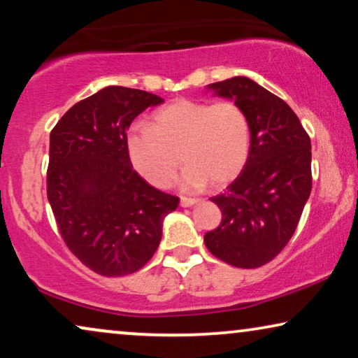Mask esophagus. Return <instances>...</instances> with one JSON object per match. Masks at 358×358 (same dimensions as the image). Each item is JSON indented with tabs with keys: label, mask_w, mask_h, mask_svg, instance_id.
Masks as SVG:
<instances>
[{
	"label": "esophagus",
	"mask_w": 358,
	"mask_h": 358,
	"mask_svg": "<svg viewBox=\"0 0 358 358\" xmlns=\"http://www.w3.org/2000/svg\"><path fill=\"white\" fill-rule=\"evenodd\" d=\"M199 199L192 197H180V207H192L194 203H197Z\"/></svg>",
	"instance_id": "obj_1"
}]
</instances>
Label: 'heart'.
<instances>
[{
	"instance_id": "b5f03b06",
	"label": "heart",
	"mask_w": 358,
	"mask_h": 358,
	"mask_svg": "<svg viewBox=\"0 0 358 358\" xmlns=\"http://www.w3.org/2000/svg\"><path fill=\"white\" fill-rule=\"evenodd\" d=\"M125 145L131 166L150 185L168 187L182 159L187 168L180 185L199 190L208 182L227 184L241 173L251 146V127L233 101L210 104L179 99L156 110L151 127H134Z\"/></svg>"
}]
</instances>
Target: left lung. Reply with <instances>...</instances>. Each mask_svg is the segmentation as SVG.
I'll use <instances>...</instances> for the list:
<instances>
[{"label":"left lung","instance_id":"8db88e82","mask_svg":"<svg viewBox=\"0 0 358 358\" xmlns=\"http://www.w3.org/2000/svg\"><path fill=\"white\" fill-rule=\"evenodd\" d=\"M244 110L251 127L246 164L212 197L222 223L203 236L220 261L241 268L271 262L295 233L311 194V141L280 97L244 76L208 85Z\"/></svg>","mask_w":358,"mask_h":358}]
</instances>
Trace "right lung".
<instances>
[{
	"mask_svg": "<svg viewBox=\"0 0 358 358\" xmlns=\"http://www.w3.org/2000/svg\"><path fill=\"white\" fill-rule=\"evenodd\" d=\"M151 92L107 86L76 102L50 131L47 197L68 249L91 271L122 277L153 257L163 220L179 197L161 192L134 169L127 129Z\"/></svg>",
	"mask_w": 358,
	"mask_h": 358,
	"instance_id": "add662e5",
	"label": "right lung"
}]
</instances>
